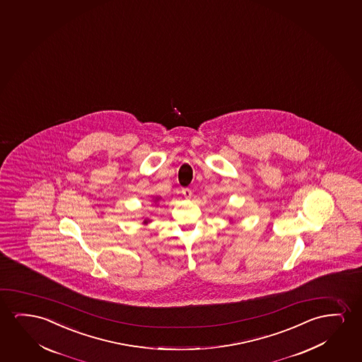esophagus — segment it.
<instances>
[{"mask_svg":"<svg viewBox=\"0 0 362 362\" xmlns=\"http://www.w3.org/2000/svg\"><path fill=\"white\" fill-rule=\"evenodd\" d=\"M182 194H184L185 199H191L192 197V191L189 189H182Z\"/></svg>","mask_w":362,"mask_h":362,"instance_id":"esophagus-1","label":"esophagus"}]
</instances>
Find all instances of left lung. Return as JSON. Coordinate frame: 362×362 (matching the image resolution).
<instances>
[{
	"mask_svg": "<svg viewBox=\"0 0 362 362\" xmlns=\"http://www.w3.org/2000/svg\"><path fill=\"white\" fill-rule=\"evenodd\" d=\"M229 222H230V223H232V222H233V221H232V219H229Z\"/></svg>",
	"mask_w": 362,
	"mask_h": 362,
	"instance_id": "8db88e82",
	"label": "left lung"
}]
</instances>
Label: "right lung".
<instances>
[{
    "mask_svg": "<svg viewBox=\"0 0 362 362\" xmlns=\"http://www.w3.org/2000/svg\"><path fill=\"white\" fill-rule=\"evenodd\" d=\"M160 199H161V197H158V196H156V197H155V196H153V204H155V206H158V201H160ZM143 219H144V221H143L144 224H148V222H151V219L148 218V217H143Z\"/></svg>",
    "mask_w": 362,
    "mask_h": 362,
    "instance_id": "1",
    "label": "right lung"
}]
</instances>
